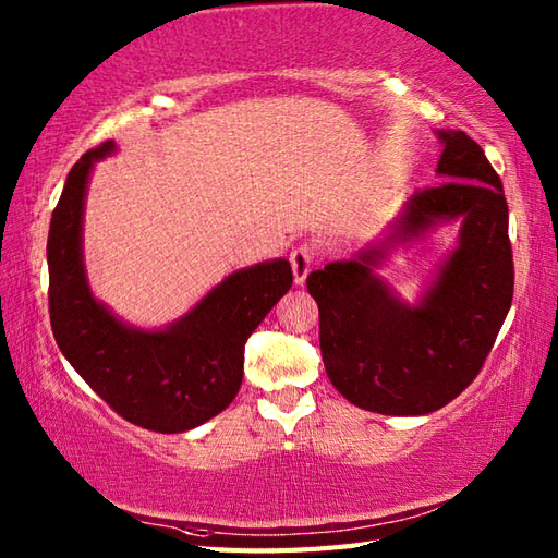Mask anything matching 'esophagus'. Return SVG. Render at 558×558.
Returning <instances> with one entry per match:
<instances>
[{
  "label": "esophagus",
  "instance_id": "34e87169",
  "mask_svg": "<svg viewBox=\"0 0 558 558\" xmlns=\"http://www.w3.org/2000/svg\"><path fill=\"white\" fill-rule=\"evenodd\" d=\"M314 246L310 244H300L294 246L290 252V266H292V276H294V286H304L306 276H310V270L314 266Z\"/></svg>",
  "mask_w": 558,
  "mask_h": 558
}]
</instances>
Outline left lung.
I'll use <instances>...</instances> for the list:
<instances>
[{
    "mask_svg": "<svg viewBox=\"0 0 558 558\" xmlns=\"http://www.w3.org/2000/svg\"><path fill=\"white\" fill-rule=\"evenodd\" d=\"M436 134L444 182L414 194L381 242L306 278L330 384L352 405L378 414H429L458 398L475 381L513 302L499 174L465 132ZM458 217L459 246L421 304L396 301L373 268L393 245Z\"/></svg>",
    "mask_w": 558,
    "mask_h": 558,
    "instance_id": "8db88e82",
    "label": "left lung"
}]
</instances>
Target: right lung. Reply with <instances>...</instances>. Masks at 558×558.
I'll return each mask as SVG.
<instances>
[{
  "label": "right lung",
  "instance_id": "1",
  "mask_svg": "<svg viewBox=\"0 0 558 558\" xmlns=\"http://www.w3.org/2000/svg\"><path fill=\"white\" fill-rule=\"evenodd\" d=\"M114 141L71 168L47 234L50 324L59 350L126 422L180 434L216 417L242 386L244 342L292 286L290 260L242 268L213 288L192 312L162 330L120 322L93 298L83 268L81 225L88 177Z\"/></svg>",
  "mask_w": 558,
  "mask_h": 558
}]
</instances>
